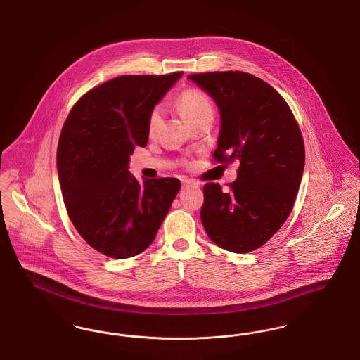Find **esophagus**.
I'll use <instances>...</instances> for the list:
<instances>
[{
	"mask_svg": "<svg viewBox=\"0 0 360 360\" xmlns=\"http://www.w3.org/2000/svg\"><path fill=\"white\" fill-rule=\"evenodd\" d=\"M182 185H184V188H188V186H197V184H195L193 179H182Z\"/></svg>",
	"mask_w": 360,
	"mask_h": 360,
	"instance_id": "34e87169",
	"label": "esophagus"
}]
</instances>
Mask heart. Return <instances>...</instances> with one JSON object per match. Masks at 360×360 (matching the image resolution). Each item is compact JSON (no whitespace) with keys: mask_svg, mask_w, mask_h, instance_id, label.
Returning a JSON list of instances; mask_svg holds the SVG:
<instances>
[{"mask_svg":"<svg viewBox=\"0 0 360 360\" xmlns=\"http://www.w3.org/2000/svg\"><path fill=\"white\" fill-rule=\"evenodd\" d=\"M176 106L188 124H194L206 113H213V105L209 96L198 89L184 90L176 98ZM160 124H162V110L159 106H155L154 109L150 112L148 121H147V131L150 136H154Z\"/></svg>","mask_w":360,"mask_h":360,"instance_id":"obj_1","label":"heart"}]
</instances>
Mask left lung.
Here are the masks:
<instances>
[{"mask_svg":"<svg viewBox=\"0 0 360 360\" xmlns=\"http://www.w3.org/2000/svg\"><path fill=\"white\" fill-rule=\"evenodd\" d=\"M214 100L221 128L213 158L239 162L223 190L204 186L201 221L224 250L247 254L273 238L294 205L305 167V146L288 103L274 87L243 71L188 77Z\"/></svg>","mask_w":360,"mask_h":360,"instance_id":"1","label":"left lung"}]
</instances>
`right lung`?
Masks as SVG:
<instances>
[{"instance_id": "1", "label": "right lung", "mask_w": 360, "mask_h": 360, "mask_svg": "<svg viewBox=\"0 0 360 360\" xmlns=\"http://www.w3.org/2000/svg\"><path fill=\"white\" fill-rule=\"evenodd\" d=\"M182 74L113 78L82 96L62 128L56 167L70 220L106 257L143 252L181 188L176 178L139 184L128 165L148 143L150 112Z\"/></svg>"}]
</instances>
